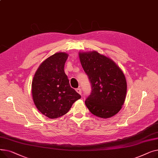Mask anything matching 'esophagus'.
I'll return each instance as SVG.
<instances>
[{
	"label": "esophagus",
	"mask_w": 158,
	"mask_h": 158,
	"mask_svg": "<svg viewBox=\"0 0 158 158\" xmlns=\"http://www.w3.org/2000/svg\"><path fill=\"white\" fill-rule=\"evenodd\" d=\"M76 92L79 94H80V95H81V94H82V92H81V88H77L76 89Z\"/></svg>",
	"instance_id": "esophagus-1"
}]
</instances>
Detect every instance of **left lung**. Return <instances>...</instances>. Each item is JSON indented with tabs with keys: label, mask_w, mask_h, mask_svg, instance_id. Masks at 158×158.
<instances>
[{
	"label": "left lung",
	"mask_w": 158,
	"mask_h": 158,
	"mask_svg": "<svg viewBox=\"0 0 158 158\" xmlns=\"http://www.w3.org/2000/svg\"><path fill=\"white\" fill-rule=\"evenodd\" d=\"M79 57L92 85V93L85 101L86 107L98 117H113L125 102V75L110 57L97 51L79 52Z\"/></svg>",
	"instance_id": "1"
}]
</instances>
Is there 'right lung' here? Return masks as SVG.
Masks as SVG:
<instances>
[{
  "label": "right lung",
  "instance_id": "1",
  "mask_svg": "<svg viewBox=\"0 0 158 158\" xmlns=\"http://www.w3.org/2000/svg\"><path fill=\"white\" fill-rule=\"evenodd\" d=\"M69 57L56 52L41 63L32 81V97L38 111L49 118L67 113L81 95L70 86L64 71Z\"/></svg>",
  "mask_w": 158,
  "mask_h": 158
}]
</instances>
